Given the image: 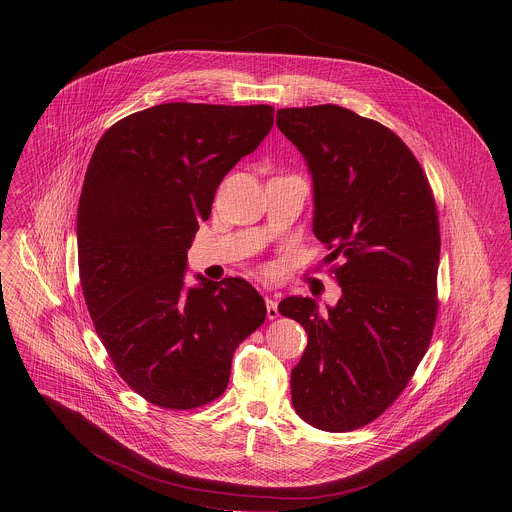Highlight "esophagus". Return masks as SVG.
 <instances>
[{
    "instance_id": "34e87169",
    "label": "esophagus",
    "mask_w": 512,
    "mask_h": 512,
    "mask_svg": "<svg viewBox=\"0 0 512 512\" xmlns=\"http://www.w3.org/2000/svg\"><path fill=\"white\" fill-rule=\"evenodd\" d=\"M266 315L268 319H278L280 317V311H278V303L270 297H266Z\"/></svg>"
}]
</instances>
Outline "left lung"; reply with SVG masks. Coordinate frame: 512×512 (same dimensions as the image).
<instances>
[{
	"label": "left lung",
	"mask_w": 512,
	"mask_h": 512,
	"mask_svg": "<svg viewBox=\"0 0 512 512\" xmlns=\"http://www.w3.org/2000/svg\"><path fill=\"white\" fill-rule=\"evenodd\" d=\"M280 132L307 159L313 232L343 295L327 313L286 297L280 313L307 333L292 370L297 416L325 432L374 422L404 392L438 317L439 219L416 155L392 130L321 104L278 110Z\"/></svg>",
	"instance_id": "left-lung-1"
}]
</instances>
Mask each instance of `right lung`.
I'll use <instances>...</instances> for the list:
<instances>
[{"label": "right lung", "instance_id": "1", "mask_svg": "<svg viewBox=\"0 0 512 512\" xmlns=\"http://www.w3.org/2000/svg\"><path fill=\"white\" fill-rule=\"evenodd\" d=\"M274 126V108L167 102L96 144L78 201V274L110 361L147 402L193 410L226 390L236 347L266 321L242 278L183 290L187 250L222 177Z\"/></svg>", "mask_w": 512, "mask_h": 512}]
</instances>
